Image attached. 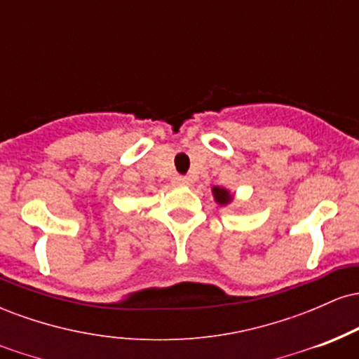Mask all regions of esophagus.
<instances>
[{
  "mask_svg": "<svg viewBox=\"0 0 359 359\" xmlns=\"http://www.w3.org/2000/svg\"><path fill=\"white\" fill-rule=\"evenodd\" d=\"M172 182H174V185H189V177L185 175H174V179H172Z\"/></svg>",
  "mask_w": 359,
  "mask_h": 359,
  "instance_id": "obj_1",
  "label": "esophagus"
}]
</instances>
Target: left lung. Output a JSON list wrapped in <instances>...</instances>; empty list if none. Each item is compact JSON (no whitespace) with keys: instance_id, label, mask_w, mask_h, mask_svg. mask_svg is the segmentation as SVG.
Segmentation results:
<instances>
[{"instance_id":"8db88e82","label":"left lung","mask_w":359,"mask_h":359,"mask_svg":"<svg viewBox=\"0 0 359 359\" xmlns=\"http://www.w3.org/2000/svg\"><path fill=\"white\" fill-rule=\"evenodd\" d=\"M212 197L216 201V204L219 205H229L234 201V194L226 187H219V185H214L211 189Z\"/></svg>"}]
</instances>
